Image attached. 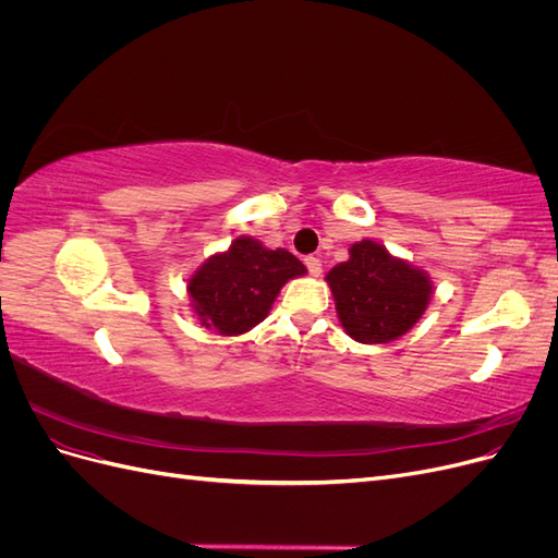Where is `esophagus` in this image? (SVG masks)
Returning <instances> with one entry per match:
<instances>
[{
  "label": "esophagus",
  "mask_w": 558,
  "mask_h": 558,
  "mask_svg": "<svg viewBox=\"0 0 558 558\" xmlns=\"http://www.w3.org/2000/svg\"><path fill=\"white\" fill-rule=\"evenodd\" d=\"M305 265H307L312 277H318V275H320V260H318V258L310 256V258H305Z\"/></svg>",
  "instance_id": "1"
}]
</instances>
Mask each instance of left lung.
I'll return each instance as SVG.
<instances>
[{
  "label": "left lung",
  "instance_id": "1",
  "mask_svg": "<svg viewBox=\"0 0 558 558\" xmlns=\"http://www.w3.org/2000/svg\"><path fill=\"white\" fill-rule=\"evenodd\" d=\"M337 318L361 344H388L424 316L433 281L428 272L393 256L375 240L351 244L349 260L326 275Z\"/></svg>",
  "mask_w": 558,
  "mask_h": 558
}]
</instances>
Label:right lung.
<instances>
[{
    "label": "right lung",
    "mask_w": 558,
    "mask_h": 558,
    "mask_svg": "<svg viewBox=\"0 0 558 558\" xmlns=\"http://www.w3.org/2000/svg\"><path fill=\"white\" fill-rule=\"evenodd\" d=\"M305 272L307 267L291 251H272L244 234L202 263L185 293L199 326L238 337L265 320L283 286Z\"/></svg>",
    "instance_id": "right-lung-1"
}]
</instances>
